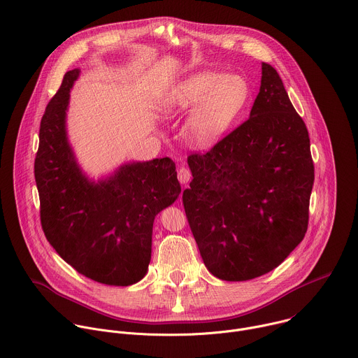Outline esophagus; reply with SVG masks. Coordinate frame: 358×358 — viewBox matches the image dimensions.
I'll return each mask as SVG.
<instances>
[{
    "label": "esophagus",
    "instance_id": "34e87169",
    "mask_svg": "<svg viewBox=\"0 0 358 358\" xmlns=\"http://www.w3.org/2000/svg\"><path fill=\"white\" fill-rule=\"evenodd\" d=\"M190 178H192V173H190V171H189L187 168L182 166V168L178 171V179H179L180 183L186 185V183L190 180Z\"/></svg>",
    "mask_w": 358,
    "mask_h": 358
}]
</instances>
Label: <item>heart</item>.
I'll return each instance as SVG.
<instances>
[{
	"label": "heart",
	"instance_id": "heart-1",
	"mask_svg": "<svg viewBox=\"0 0 358 358\" xmlns=\"http://www.w3.org/2000/svg\"><path fill=\"white\" fill-rule=\"evenodd\" d=\"M250 96V87L238 75L200 71L172 85L159 100L164 115L192 110L182 132L192 147L207 148L219 142L233 125Z\"/></svg>",
	"mask_w": 358,
	"mask_h": 358
}]
</instances>
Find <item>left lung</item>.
<instances>
[{
  "instance_id": "left-lung-1",
  "label": "left lung",
  "mask_w": 358,
  "mask_h": 358,
  "mask_svg": "<svg viewBox=\"0 0 358 358\" xmlns=\"http://www.w3.org/2000/svg\"><path fill=\"white\" fill-rule=\"evenodd\" d=\"M187 164L186 217L214 276H261L303 240L315 180L310 139L271 64L262 63L250 118Z\"/></svg>"
}]
</instances>
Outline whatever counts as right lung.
<instances>
[{"label": "right lung", "instance_id": "add662e5", "mask_svg": "<svg viewBox=\"0 0 358 358\" xmlns=\"http://www.w3.org/2000/svg\"><path fill=\"white\" fill-rule=\"evenodd\" d=\"M80 69L69 70L41 121L35 180L41 223L49 244L79 273L128 287L145 276L157 214L175 203L180 183L175 162H127L90 179L71 148L66 113Z\"/></svg>", "mask_w": 358, "mask_h": 358}]
</instances>
